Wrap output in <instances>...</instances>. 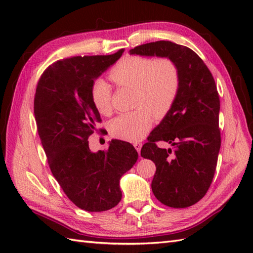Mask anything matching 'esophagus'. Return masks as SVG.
<instances>
[{
	"mask_svg": "<svg viewBox=\"0 0 253 253\" xmlns=\"http://www.w3.org/2000/svg\"><path fill=\"white\" fill-rule=\"evenodd\" d=\"M133 147H135V149L137 150V152L140 154V150H141V147H142V143L135 142V143H133Z\"/></svg>",
	"mask_w": 253,
	"mask_h": 253,
	"instance_id": "esophagus-1",
	"label": "esophagus"
}]
</instances>
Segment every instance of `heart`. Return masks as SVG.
Masks as SVG:
<instances>
[{
    "label": "heart",
    "instance_id": "obj_1",
    "mask_svg": "<svg viewBox=\"0 0 253 253\" xmlns=\"http://www.w3.org/2000/svg\"><path fill=\"white\" fill-rule=\"evenodd\" d=\"M109 76L118 87L135 89V105L139 107L113 118L111 135L125 141H140L152 125L151 111L162 117L174 104L180 85L178 67L168 57L127 56L111 69ZM91 101L101 114L111 113L112 89L104 79L92 84Z\"/></svg>",
    "mask_w": 253,
    "mask_h": 253
}]
</instances>
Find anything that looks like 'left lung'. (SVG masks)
I'll return each instance as SVG.
<instances>
[{
	"mask_svg": "<svg viewBox=\"0 0 253 253\" xmlns=\"http://www.w3.org/2000/svg\"><path fill=\"white\" fill-rule=\"evenodd\" d=\"M131 55L168 57L179 71L177 98L143 144L141 157L157 166L151 188L170 208H188L206 195L215 173L221 148L219 96L211 72L196 52L170 41L138 45ZM157 141L171 149L159 148Z\"/></svg>",
	"mask_w": 253,
	"mask_h": 253,
	"instance_id": "1",
	"label": "left lung"
}]
</instances>
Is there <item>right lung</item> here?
I'll use <instances>...</instances> for the list:
<instances>
[{
    "label": "right lung",
    "mask_w": 253,
    "mask_h": 253,
    "mask_svg": "<svg viewBox=\"0 0 253 253\" xmlns=\"http://www.w3.org/2000/svg\"><path fill=\"white\" fill-rule=\"evenodd\" d=\"M123 52L57 61L41 75L36 89L38 133L52 174L69 200L88 212L117 206L121 177L138 160L132 144L117 139L106 151L89 149L88 138L101 122L91 101V87Z\"/></svg>",
    "instance_id": "obj_1"
}]
</instances>
